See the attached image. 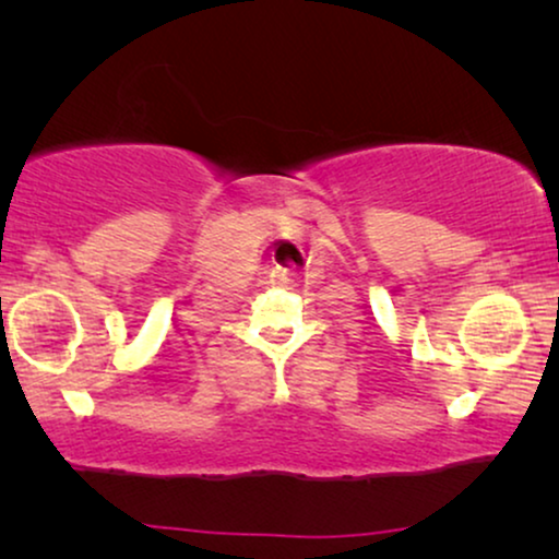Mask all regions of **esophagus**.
I'll return each mask as SVG.
<instances>
[{
  "instance_id": "34e87169",
  "label": "esophagus",
  "mask_w": 559,
  "mask_h": 559,
  "mask_svg": "<svg viewBox=\"0 0 559 559\" xmlns=\"http://www.w3.org/2000/svg\"><path fill=\"white\" fill-rule=\"evenodd\" d=\"M270 282H272V285H289V282H293V272H289V270H274L270 274Z\"/></svg>"
}]
</instances>
